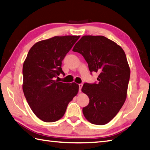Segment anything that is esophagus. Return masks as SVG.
Segmentation results:
<instances>
[{
	"instance_id": "34e87169",
	"label": "esophagus",
	"mask_w": 150,
	"mask_h": 150,
	"mask_svg": "<svg viewBox=\"0 0 150 150\" xmlns=\"http://www.w3.org/2000/svg\"><path fill=\"white\" fill-rule=\"evenodd\" d=\"M82 86H83L82 83L79 84V91H80V92L81 91V88H82Z\"/></svg>"
}]
</instances>
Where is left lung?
<instances>
[{"instance_id": "8db88e82", "label": "left lung", "mask_w": 150, "mask_h": 150, "mask_svg": "<svg viewBox=\"0 0 150 150\" xmlns=\"http://www.w3.org/2000/svg\"><path fill=\"white\" fill-rule=\"evenodd\" d=\"M83 55L91 72H98V83H84L81 91L89 98L83 108L86 120L95 125L110 122L123 106L127 95L130 68L125 53L103 36L86 35L73 47Z\"/></svg>"}]
</instances>
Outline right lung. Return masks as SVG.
<instances>
[{"mask_svg": "<svg viewBox=\"0 0 150 150\" xmlns=\"http://www.w3.org/2000/svg\"><path fill=\"white\" fill-rule=\"evenodd\" d=\"M80 36H54L36 42L23 66V91L30 108L44 122L60 120L78 94V84L55 80L64 74L62 61Z\"/></svg>", "mask_w": 150, "mask_h": 150, "instance_id": "1", "label": "right lung"}]
</instances>
